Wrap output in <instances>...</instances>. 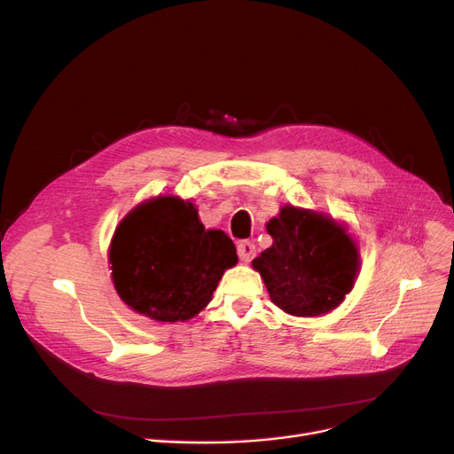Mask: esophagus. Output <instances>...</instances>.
<instances>
[{
  "label": "esophagus",
  "instance_id": "1",
  "mask_svg": "<svg viewBox=\"0 0 454 454\" xmlns=\"http://www.w3.org/2000/svg\"><path fill=\"white\" fill-rule=\"evenodd\" d=\"M238 256L242 262H251L256 256V246L249 239H244V242L238 244Z\"/></svg>",
  "mask_w": 454,
  "mask_h": 454
}]
</instances>
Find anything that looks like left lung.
<instances>
[{
  "mask_svg": "<svg viewBox=\"0 0 454 454\" xmlns=\"http://www.w3.org/2000/svg\"><path fill=\"white\" fill-rule=\"evenodd\" d=\"M273 246L253 260L271 301L299 317L339 306L354 286L359 256L350 236L317 212L284 207L268 223Z\"/></svg>",
  "mask_w": 454,
  "mask_h": 454,
  "instance_id": "left-lung-1",
  "label": "left lung"
}]
</instances>
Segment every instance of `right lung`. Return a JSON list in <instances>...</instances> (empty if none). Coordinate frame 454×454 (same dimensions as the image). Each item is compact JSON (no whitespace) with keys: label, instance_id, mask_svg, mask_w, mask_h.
I'll list each match as a JSON object with an SVG mask.
<instances>
[{"label":"right lung","instance_id":"1","mask_svg":"<svg viewBox=\"0 0 454 454\" xmlns=\"http://www.w3.org/2000/svg\"><path fill=\"white\" fill-rule=\"evenodd\" d=\"M119 297L141 315L177 323L198 315L238 262L223 231H205L191 201L155 198L133 208L110 247Z\"/></svg>","mask_w":454,"mask_h":454}]
</instances>
